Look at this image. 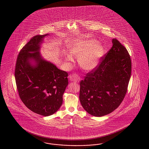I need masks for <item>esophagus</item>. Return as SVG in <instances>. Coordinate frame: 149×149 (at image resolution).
Listing matches in <instances>:
<instances>
[{
    "instance_id": "1",
    "label": "esophagus",
    "mask_w": 149,
    "mask_h": 149,
    "mask_svg": "<svg viewBox=\"0 0 149 149\" xmlns=\"http://www.w3.org/2000/svg\"><path fill=\"white\" fill-rule=\"evenodd\" d=\"M69 77L70 81H72V82H79L80 80V77L78 76L77 74H73L72 75H70Z\"/></svg>"
}]
</instances>
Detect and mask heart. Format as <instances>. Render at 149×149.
<instances>
[{"mask_svg":"<svg viewBox=\"0 0 149 149\" xmlns=\"http://www.w3.org/2000/svg\"><path fill=\"white\" fill-rule=\"evenodd\" d=\"M69 54L64 57V62L69 64L73 62L72 57L77 58L79 66L83 70L90 71L96 68L105 54L104 47L95 39L77 40L69 46Z\"/></svg>","mask_w":149,"mask_h":149,"instance_id":"b5f03b06","label":"heart"}]
</instances>
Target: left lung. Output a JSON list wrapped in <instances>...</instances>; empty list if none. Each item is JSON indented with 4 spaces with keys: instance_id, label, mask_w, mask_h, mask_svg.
Listing matches in <instances>:
<instances>
[{
    "instance_id": "8db88e82",
    "label": "left lung",
    "mask_w": 149,
    "mask_h": 149,
    "mask_svg": "<svg viewBox=\"0 0 149 149\" xmlns=\"http://www.w3.org/2000/svg\"><path fill=\"white\" fill-rule=\"evenodd\" d=\"M99 65L80 84L79 99L88 113L101 117L112 113L122 103L131 77L132 64L126 49L116 39Z\"/></svg>"
}]
</instances>
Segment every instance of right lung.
<instances>
[{
    "mask_svg": "<svg viewBox=\"0 0 149 149\" xmlns=\"http://www.w3.org/2000/svg\"><path fill=\"white\" fill-rule=\"evenodd\" d=\"M49 34L33 37L18 55L15 77L18 95L33 112L44 116L56 113L63 102L68 72L43 58L41 45Z\"/></svg>",
    "mask_w": 149,
    "mask_h": 149,
    "instance_id": "right-lung-1",
    "label": "right lung"
}]
</instances>
